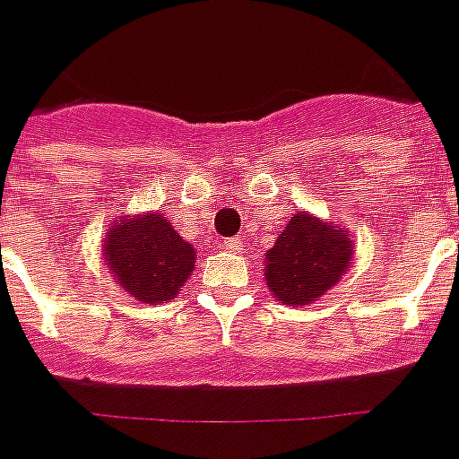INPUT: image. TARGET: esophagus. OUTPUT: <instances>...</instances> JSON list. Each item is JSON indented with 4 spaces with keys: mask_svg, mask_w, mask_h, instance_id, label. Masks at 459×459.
<instances>
[{
    "mask_svg": "<svg viewBox=\"0 0 459 459\" xmlns=\"http://www.w3.org/2000/svg\"><path fill=\"white\" fill-rule=\"evenodd\" d=\"M223 247L229 249V252H233V255H238L242 249V240L240 238H229V240H223Z\"/></svg>",
    "mask_w": 459,
    "mask_h": 459,
    "instance_id": "esophagus-1",
    "label": "esophagus"
}]
</instances>
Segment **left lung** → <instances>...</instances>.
I'll list each match as a JSON object with an SVG mask.
<instances>
[{
  "instance_id": "left-lung-1",
  "label": "left lung",
  "mask_w": 459,
  "mask_h": 459,
  "mask_svg": "<svg viewBox=\"0 0 459 459\" xmlns=\"http://www.w3.org/2000/svg\"><path fill=\"white\" fill-rule=\"evenodd\" d=\"M351 233L337 223L297 212L264 255V278L273 299L307 307L333 290L353 264Z\"/></svg>"
}]
</instances>
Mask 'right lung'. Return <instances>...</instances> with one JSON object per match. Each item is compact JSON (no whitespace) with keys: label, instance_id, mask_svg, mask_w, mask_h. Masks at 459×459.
I'll list each match as a JSON object with an SVG mask.
<instances>
[{"label":"right lung","instance_id":"right-lung-1","mask_svg":"<svg viewBox=\"0 0 459 459\" xmlns=\"http://www.w3.org/2000/svg\"><path fill=\"white\" fill-rule=\"evenodd\" d=\"M195 249L158 212L110 221L103 262L113 281L141 304H167L195 271Z\"/></svg>","mask_w":459,"mask_h":459}]
</instances>
